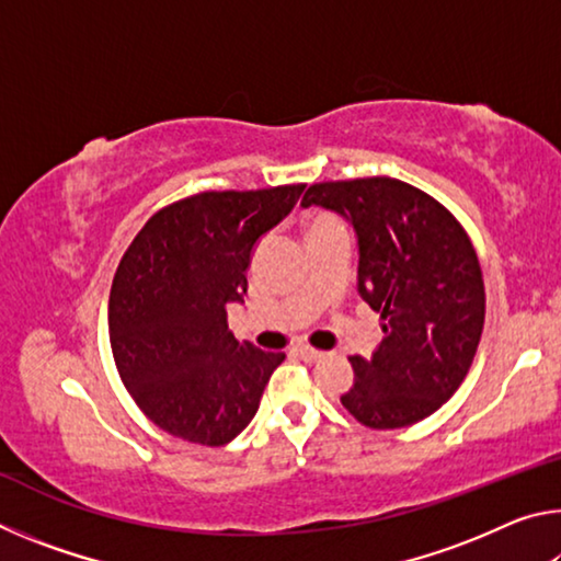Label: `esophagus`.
I'll return each mask as SVG.
<instances>
[{
    "label": "esophagus",
    "instance_id": "obj_1",
    "mask_svg": "<svg viewBox=\"0 0 561 561\" xmlns=\"http://www.w3.org/2000/svg\"><path fill=\"white\" fill-rule=\"evenodd\" d=\"M294 351H297V356H299L301 360H307V364H314V360H319L321 356H324V354H321V351L311 348V346H297Z\"/></svg>",
    "mask_w": 561,
    "mask_h": 561
}]
</instances>
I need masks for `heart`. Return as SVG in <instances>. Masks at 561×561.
<instances>
[{
    "label": "heart",
    "mask_w": 561,
    "mask_h": 561,
    "mask_svg": "<svg viewBox=\"0 0 561 561\" xmlns=\"http://www.w3.org/2000/svg\"><path fill=\"white\" fill-rule=\"evenodd\" d=\"M331 222H339L334 215H327V213H321V215H317L314 220H311V227L309 230H314V227H321V225H331Z\"/></svg>",
    "instance_id": "heart-1"
}]
</instances>
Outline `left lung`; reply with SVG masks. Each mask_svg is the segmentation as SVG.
I'll list each match as a JSON object with an SVG mask.
<instances>
[{
    "instance_id": "8db88e82",
    "label": "left lung",
    "mask_w": 561,
    "mask_h": 561,
    "mask_svg": "<svg viewBox=\"0 0 561 561\" xmlns=\"http://www.w3.org/2000/svg\"><path fill=\"white\" fill-rule=\"evenodd\" d=\"M301 205L354 225L358 291L383 321L376 354L348 358L354 386L341 403L376 431L423 421L465 381L485 324V284L468 232L433 195L386 175L314 183Z\"/></svg>"
}]
</instances>
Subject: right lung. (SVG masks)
Segmentation results:
<instances>
[{
	"mask_svg": "<svg viewBox=\"0 0 561 561\" xmlns=\"http://www.w3.org/2000/svg\"><path fill=\"white\" fill-rule=\"evenodd\" d=\"M304 183L205 190L150 217L123 254L108 299L118 376L158 428L197 445L230 443L284 354L237 341L227 304L242 301L254 242Z\"/></svg>",
	"mask_w": 561,
	"mask_h": 561,
	"instance_id": "right-lung-1",
	"label": "right lung"
}]
</instances>
